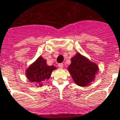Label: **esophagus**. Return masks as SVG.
<instances>
[{
    "instance_id": "obj_1",
    "label": "esophagus",
    "mask_w": 120,
    "mask_h": 120,
    "mask_svg": "<svg viewBox=\"0 0 120 120\" xmlns=\"http://www.w3.org/2000/svg\"><path fill=\"white\" fill-rule=\"evenodd\" d=\"M58 67H59L60 68H63V66H64V64H62V63H60V64H58Z\"/></svg>"
}]
</instances>
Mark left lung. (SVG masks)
I'll use <instances>...</instances> for the list:
<instances>
[{"mask_svg":"<svg viewBox=\"0 0 120 120\" xmlns=\"http://www.w3.org/2000/svg\"><path fill=\"white\" fill-rule=\"evenodd\" d=\"M68 70L76 84L86 87L94 80L99 68L96 63L78 52L71 58Z\"/></svg>","mask_w":120,"mask_h":120,"instance_id":"8db88e82","label":"left lung"}]
</instances>
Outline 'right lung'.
Here are the masks:
<instances>
[{"mask_svg":"<svg viewBox=\"0 0 120 120\" xmlns=\"http://www.w3.org/2000/svg\"><path fill=\"white\" fill-rule=\"evenodd\" d=\"M56 69V67L54 66L47 65L46 60L40 56L27 68L25 74L30 82L35 83L37 87H41L44 82L50 78L52 71Z\"/></svg>","mask_w":120,"mask_h":120,"instance_id":"right-lung-1","label":"right lung"}]
</instances>
